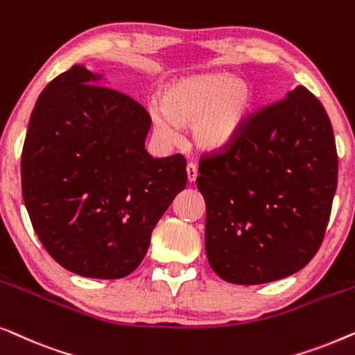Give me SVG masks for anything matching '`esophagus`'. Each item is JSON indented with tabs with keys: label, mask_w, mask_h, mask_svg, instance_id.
Segmentation results:
<instances>
[{
	"label": "esophagus",
	"mask_w": 355,
	"mask_h": 355,
	"mask_svg": "<svg viewBox=\"0 0 355 355\" xmlns=\"http://www.w3.org/2000/svg\"><path fill=\"white\" fill-rule=\"evenodd\" d=\"M198 176V171H197V164L196 163H187V179L189 182H193Z\"/></svg>",
	"instance_id": "1"
}]
</instances>
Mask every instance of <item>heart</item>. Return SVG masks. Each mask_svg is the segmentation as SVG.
Masks as SVG:
<instances>
[{
	"label": "heart",
	"mask_w": 355,
	"mask_h": 355,
	"mask_svg": "<svg viewBox=\"0 0 355 355\" xmlns=\"http://www.w3.org/2000/svg\"><path fill=\"white\" fill-rule=\"evenodd\" d=\"M254 90L231 74H198L174 80L159 96L153 110L155 130L163 139L176 137L173 125H192L198 147L218 150L230 145L249 121Z\"/></svg>",
	"instance_id": "1"
}]
</instances>
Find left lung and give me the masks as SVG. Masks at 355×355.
Wrapping results in <instances>:
<instances>
[{"label":"left lung","instance_id":"obj_1","mask_svg":"<svg viewBox=\"0 0 355 355\" xmlns=\"http://www.w3.org/2000/svg\"><path fill=\"white\" fill-rule=\"evenodd\" d=\"M205 250L227 283L263 284L302 270L317 254L338 186L327 111L297 85L250 113L226 147L202 153Z\"/></svg>","mask_w":355,"mask_h":355}]
</instances>
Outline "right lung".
<instances>
[{
    "instance_id": "1",
    "label": "right lung",
    "mask_w": 355,
    "mask_h": 355,
    "mask_svg": "<svg viewBox=\"0 0 355 355\" xmlns=\"http://www.w3.org/2000/svg\"><path fill=\"white\" fill-rule=\"evenodd\" d=\"M98 79L72 66L38 96L22 148V197L58 263L118 279L144 260L153 227L186 187L187 162L150 157L148 111Z\"/></svg>"
}]
</instances>
